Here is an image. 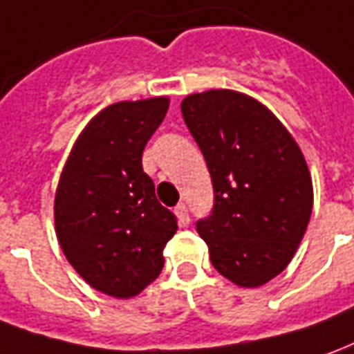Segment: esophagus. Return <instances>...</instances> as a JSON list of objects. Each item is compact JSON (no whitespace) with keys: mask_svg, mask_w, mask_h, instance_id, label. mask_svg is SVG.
Segmentation results:
<instances>
[{"mask_svg":"<svg viewBox=\"0 0 354 354\" xmlns=\"http://www.w3.org/2000/svg\"><path fill=\"white\" fill-rule=\"evenodd\" d=\"M175 216L179 219V223L181 225H189V221H191V216H189V209L185 204H179L177 208H175Z\"/></svg>","mask_w":354,"mask_h":354,"instance_id":"obj_1","label":"esophagus"}]
</instances>
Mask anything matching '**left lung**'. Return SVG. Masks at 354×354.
<instances>
[{"mask_svg": "<svg viewBox=\"0 0 354 354\" xmlns=\"http://www.w3.org/2000/svg\"><path fill=\"white\" fill-rule=\"evenodd\" d=\"M214 185V208L196 221L212 266L241 287L281 274L312 214L304 156L279 119L247 94L208 90L181 102Z\"/></svg>", "mask_w": 354, "mask_h": 354, "instance_id": "1", "label": "left lung"}]
</instances>
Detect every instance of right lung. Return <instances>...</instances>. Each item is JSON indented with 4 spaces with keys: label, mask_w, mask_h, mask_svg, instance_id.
Instances as JSON below:
<instances>
[{
    "label": "right lung",
    "mask_w": 354,
    "mask_h": 354,
    "mask_svg": "<svg viewBox=\"0 0 354 354\" xmlns=\"http://www.w3.org/2000/svg\"><path fill=\"white\" fill-rule=\"evenodd\" d=\"M169 100L117 102L84 127L55 192L63 254L96 291L131 299L160 275L177 218L156 198L142 152Z\"/></svg>",
    "instance_id": "obj_1"
}]
</instances>
